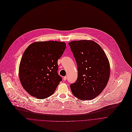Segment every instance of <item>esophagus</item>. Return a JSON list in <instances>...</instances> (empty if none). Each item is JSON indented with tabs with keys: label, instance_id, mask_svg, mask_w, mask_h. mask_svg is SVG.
Returning <instances> with one entry per match:
<instances>
[{
	"label": "esophagus",
	"instance_id": "34e87169",
	"mask_svg": "<svg viewBox=\"0 0 132 132\" xmlns=\"http://www.w3.org/2000/svg\"><path fill=\"white\" fill-rule=\"evenodd\" d=\"M67 76H64L63 78V80L64 81H65V80H67Z\"/></svg>",
	"mask_w": 132,
	"mask_h": 132
}]
</instances>
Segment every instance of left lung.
<instances>
[{"mask_svg": "<svg viewBox=\"0 0 132 132\" xmlns=\"http://www.w3.org/2000/svg\"><path fill=\"white\" fill-rule=\"evenodd\" d=\"M78 71L76 81L71 84L73 95L82 100L97 97L106 87L110 75L109 60L104 51L92 40L69 43Z\"/></svg>", "mask_w": 132, "mask_h": 132, "instance_id": "8db88e82", "label": "left lung"}]
</instances>
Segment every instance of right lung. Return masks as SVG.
I'll return each mask as SVG.
<instances>
[{
  "instance_id": "add662e5",
  "label": "right lung",
  "mask_w": 132,
  "mask_h": 132,
  "mask_svg": "<svg viewBox=\"0 0 132 132\" xmlns=\"http://www.w3.org/2000/svg\"><path fill=\"white\" fill-rule=\"evenodd\" d=\"M66 48L64 42H36L24 52L19 69L20 81L30 95L39 99L53 94L62 78L59 75L58 60Z\"/></svg>"
}]
</instances>
